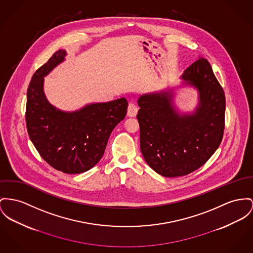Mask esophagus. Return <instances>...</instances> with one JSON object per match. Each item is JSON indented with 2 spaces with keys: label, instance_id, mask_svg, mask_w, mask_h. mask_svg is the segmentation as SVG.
Masks as SVG:
<instances>
[{
  "label": "esophagus",
  "instance_id": "esophagus-1",
  "mask_svg": "<svg viewBox=\"0 0 253 253\" xmlns=\"http://www.w3.org/2000/svg\"><path fill=\"white\" fill-rule=\"evenodd\" d=\"M138 106L136 105L134 101H130L129 104H128V107H127V115L129 117H135L137 112H138Z\"/></svg>",
  "mask_w": 253,
  "mask_h": 253
}]
</instances>
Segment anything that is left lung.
I'll use <instances>...</instances> for the list:
<instances>
[{
	"instance_id": "8db88e82",
	"label": "left lung",
	"mask_w": 253,
	"mask_h": 253,
	"mask_svg": "<svg viewBox=\"0 0 253 253\" xmlns=\"http://www.w3.org/2000/svg\"><path fill=\"white\" fill-rule=\"evenodd\" d=\"M182 78L200 91L194 115L177 114L165 93L138 100L141 152L149 166L166 177L201 168L219 148L224 131V92L207 59H198Z\"/></svg>"
}]
</instances>
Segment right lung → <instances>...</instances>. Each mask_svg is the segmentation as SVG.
Returning a JSON list of instances; mask_svg holds the SVG:
<instances>
[{
	"label": "right lung",
	"instance_id": "add662e5",
	"mask_svg": "<svg viewBox=\"0 0 253 253\" xmlns=\"http://www.w3.org/2000/svg\"><path fill=\"white\" fill-rule=\"evenodd\" d=\"M59 50L33 76L27 92L28 133L41 157L52 168L65 173H81L101 160L109 136L126 115L127 101L93 103L68 113L55 109L43 91L44 76L63 61Z\"/></svg>",
	"mask_w": 253,
	"mask_h": 253
}]
</instances>
